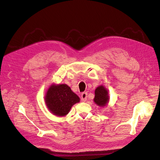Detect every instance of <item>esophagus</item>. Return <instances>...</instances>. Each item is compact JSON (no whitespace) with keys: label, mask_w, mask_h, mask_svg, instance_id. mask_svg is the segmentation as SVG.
Listing matches in <instances>:
<instances>
[{"label":"esophagus","mask_w":160,"mask_h":160,"mask_svg":"<svg viewBox=\"0 0 160 160\" xmlns=\"http://www.w3.org/2000/svg\"><path fill=\"white\" fill-rule=\"evenodd\" d=\"M81 99L83 101H86L87 100V98H88V93H86V92H83V93H81Z\"/></svg>","instance_id":"1"}]
</instances>
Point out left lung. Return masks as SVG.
Listing matches in <instances>:
<instances>
[{
	"mask_svg": "<svg viewBox=\"0 0 160 160\" xmlns=\"http://www.w3.org/2000/svg\"><path fill=\"white\" fill-rule=\"evenodd\" d=\"M95 95L94 101L97 105L101 106V107L107 105L109 101L108 92L103 86L101 85L98 87L95 91Z\"/></svg>",
	"mask_w": 160,
	"mask_h": 160,
	"instance_id": "obj_1",
	"label": "left lung"
}]
</instances>
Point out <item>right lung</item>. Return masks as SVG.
<instances>
[{"mask_svg":"<svg viewBox=\"0 0 160 160\" xmlns=\"http://www.w3.org/2000/svg\"><path fill=\"white\" fill-rule=\"evenodd\" d=\"M79 97L66 84L51 85L45 97L48 109L58 116L67 115L72 106L79 102Z\"/></svg>","mask_w":160,"mask_h":160,"instance_id":"add662e5","label":"right lung"}]
</instances>
